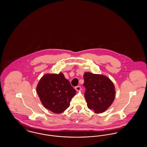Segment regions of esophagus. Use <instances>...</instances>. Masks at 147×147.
Returning a JSON list of instances; mask_svg holds the SVG:
<instances>
[{
	"label": "esophagus",
	"mask_w": 147,
	"mask_h": 147,
	"mask_svg": "<svg viewBox=\"0 0 147 147\" xmlns=\"http://www.w3.org/2000/svg\"><path fill=\"white\" fill-rule=\"evenodd\" d=\"M75 89L77 91H79L81 90V86H77L75 87Z\"/></svg>",
	"instance_id": "esophagus-1"
}]
</instances>
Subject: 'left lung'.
<instances>
[{"mask_svg":"<svg viewBox=\"0 0 147 147\" xmlns=\"http://www.w3.org/2000/svg\"><path fill=\"white\" fill-rule=\"evenodd\" d=\"M84 96L88 107L95 113H102L112 104L115 98V89L107 77L89 72L84 74Z\"/></svg>","mask_w":147,"mask_h":147,"instance_id":"obj_1","label":"left lung"}]
</instances>
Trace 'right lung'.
Wrapping results in <instances>:
<instances>
[{
	"mask_svg": "<svg viewBox=\"0 0 147 147\" xmlns=\"http://www.w3.org/2000/svg\"><path fill=\"white\" fill-rule=\"evenodd\" d=\"M36 90L42 105L55 113L66 110L76 92L62 73L45 75L40 79Z\"/></svg>",
	"mask_w": 147,
	"mask_h": 147,
	"instance_id": "add662e5",
	"label": "right lung"
}]
</instances>
